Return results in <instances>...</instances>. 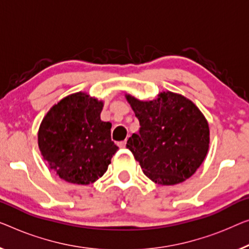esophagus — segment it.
Returning a JSON list of instances; mask_svg holds the SVG:
<instances>
[{"label":"esophagus","mask_w":249,"mask_h":249,"mask_svg":"<svg viewBox=\"0 0 249 249\" xmlns=\"http://www.w3.org/2000/svg\"><path fill=\"white\" fill-rule=\"evenodd\" d=\"M118 146L122 147V148H124L126 146V140L125 141H122V142L118 143Z\"/></svg>","instance_id":"esophagus-1"}]
</instances>
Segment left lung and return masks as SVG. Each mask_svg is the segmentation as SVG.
<instances>
[{"label":"left lung","mask_w":249,"mask_h":249,"mask_svg":"<svg viewBox=\"0 0 249 249\" xmlns=\"http://www.w3.org/2000/svg\"><path fill=\"white\" fill-rule=\"evenodd\" d=\"M125 97L141 126L126 147L144 174L161 185L181 183L194 176L210 143L209 125L198 107L169 90L152 101H140L129 94Z\"/></svg>","instance_id":"left-lung-1"}]
</instances>
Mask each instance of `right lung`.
I'll return each instance as SVG.
<instances>
[{"label": "right lung", "instance_id": "obj_1", "mask_svg": "<svg viewBox=\"0 0 249 249\" xmlns=\"http://www.w3.org/2000/svg\"><path fill=\"white\" fill-rule=\"evenodd\" d=\"M103 106L87 92H75L54 104L40 124L43 160L67 182L94 183L118 150L110 139L112 124L101 120Z\"/></svg>", "mask_w": 249, "mask_h": 249}]
</instances>
